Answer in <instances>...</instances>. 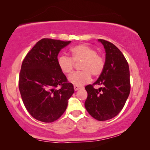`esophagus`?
Wrapping results in <instances>:
<instances>
[{
    "mask_svg": "<svg viewBox=\"0 0 150 150\" xmlns=\"http://www.w3.org/2000/svg\"><path fill=\"white\" fill-rule=\"evenodd\" d=\"M74 89L75 91H78V90L81 89V87H78V86H74Z\"/></svg>",
    "mask_w": 150,
    "mask_h": 150,
    "instance_id": "esophagus-1",
    "label": "esophagus"
}]
</instances>
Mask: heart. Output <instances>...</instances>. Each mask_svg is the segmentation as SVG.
<instances>
[{
  "label": "heart",
  "mask_w": 150,
  "mask_h": 150,
  "mask_svg": "<svg viewBox=\"0 0 150 150\" xmlns=\"http://www.w3.org/2000/svg\"><path fill=\"white\" fill-rule=\"evenodd\" d=\"M70 56H61L57 59L59 68L65 74H70L74 68V63L81 61L79 69L81 71L74 73L68 77V81L74 86L81 87L91 81V75L98 77L105 66L103 56L98 54L96 49L87 44H79L69 50Z\"/></svg>",
  "instance_id": "obj_1"
}]
</instances>
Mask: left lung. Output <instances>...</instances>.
Returning a JSON list of instances; mask_svg holds the SVG:
<instances>
[{
  "instance_id": "8db88e82",
  "label": "left lung",
  "mask_w": 150,
  "mask_h": 150,
  "mask_svg": "<svg viewBox=\"0 0 150 150\" xmlns=\"http://www.w3.org/2000/svg\"><path fill=\"white\" fill-rule=\"evenodd\" d=\"M98 41L105 48V66L97 81L85 87L87 92L85 106L94 119L106 121L117 115L124 108L130 91V69L117 47L106 40ZM98 85L99 89L94 87Z\"/></svg>"
}]
</instances>
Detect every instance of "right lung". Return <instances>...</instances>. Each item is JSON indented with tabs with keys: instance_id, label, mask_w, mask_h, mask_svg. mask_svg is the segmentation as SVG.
<instances>
[{
	"instance_id": "1",
	"label": "right lung",
	"mask_w": 150,
	"mask_h": 150,
	"mask_svg": "<svg viewBox=\"0 0 150 150\" xmlns=\"http://www.w3.org/2000/svg\"><path fill=\"white\" fill-rule=\"evenodd\" d=\"M70 42L44 38L22 61L18 81L20 95L28 112L40 122L58 120L74 92L73 85L57 64L59 52Z\"/></svg>"
}]
</instances>
